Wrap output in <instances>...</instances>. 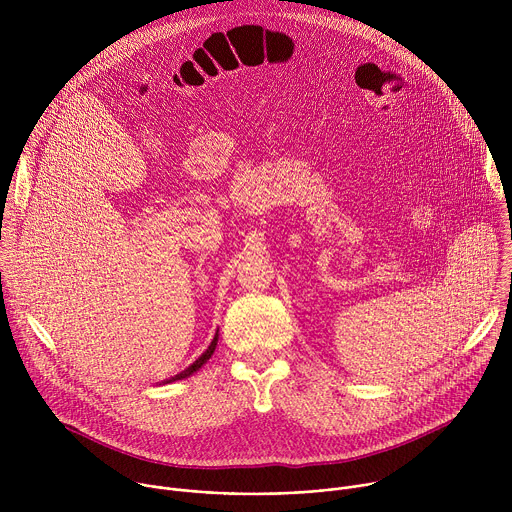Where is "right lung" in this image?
Returning <instances> with one entry per match:
<instances>
[{"instance_id": "right-lung-1", "label": "right lung", "mask_w": 512, "mask_h": 512, "mask_svg": "<svg viewBox=\"0 0 512 512\" xmlns=\"http://www.w3.org/2000/svg\"><path fill=\"white\" fill-rule=\"evenodd\" d=\"M216 342H218V330H216V334H214V338H212V342H210V346L190 364V367L188 369H184L182 373H178L176 377H172V379H168L166 383H174V381H182V379H188L190 375H194L198 369H202V364L212 356V352H214V348H216Z\"/></svg>"}]
</instances>
